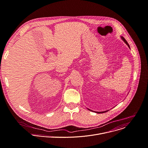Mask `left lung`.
Returning <instances> with one entry per match:
<instances>
[{"instance_id":"obj_1","label":"left lung","mask_w":148,"mask_h":148,"mask_svg":"<svg viewBox=\"0 0 148 148\" xmlns=\"http://www.w3.org/2000/svg\"><path fill=\"white\" fill-rule=\"evenodd\" d=\"M121 38L122 39V40L123 41L126 43V44L128 46V47L130 48V46H129V45L128 44V43H127V42L126 41V39L123 37V36H121ZM89 110H90V111H91V112H94V111H92V110H90V109H88ZM109 110H106V111H104V112H96V113H106V112H108Z\"/></svg>"}]
</instances>
